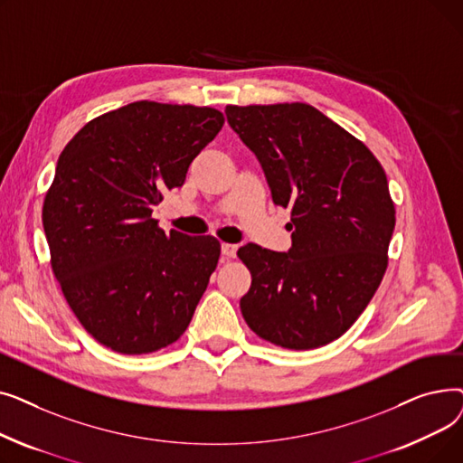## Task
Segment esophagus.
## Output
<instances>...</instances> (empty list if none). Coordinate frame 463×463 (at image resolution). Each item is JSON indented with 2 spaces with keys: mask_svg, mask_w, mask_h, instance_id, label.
Instances as JSON below:
<instances>
[{
  "mask_svg": "<svg viewBox=\"0 0 463 463\" xmlns=\"http://www.w3.org/2000/svg\"><path fill=\"white\" fill-rule=\"evenodd\" d=\"M236 251H238V246H234V244H222V253H223V257L234 259V257H236Z\"/></svg>",
  "mask_w": 463,
  "mask_h": 463,
  "instance_id": "esophagus-1",
  "label": "esophagus"
}]
</instances>
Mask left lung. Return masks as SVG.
<instances>
[{
	"mask_svg": "<svg viewBox=\"0 0 463 463\" xmlns=\"http://www.w3.org/2000/svg\"><path fill=\"white\" fill-rule=\"evenodd\" d=\"M225 114L259 159L274 204L290 208L293 231L287 253L238 250L251 272L241 315L274 345L323 347L353 326L384 276L396 225L384 170L311 105H229Z\"/></svg>",
	"mask_w": 463,
	"mask_h": 463,
	"instance_id": "8db88e82",
	"label": "left lung"
}]
</instances>
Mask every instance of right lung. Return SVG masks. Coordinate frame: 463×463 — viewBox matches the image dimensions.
<instances>
[{"instance_id": "add662e5", "label": "right lung", "mask_w": 463, "mask_h": 463, "mask_svg": "<svg viewBox=\"0 0 463 463\" xmlns=\"http://www.w3.org/2000/svg\"><path fill=\"white\" fill-rule=\"evenodd\" d=\"M223 124L210 107L135 101L88 121L60 154L43 227L63 297L101 345L146 354L189 326L222 246L165 234L152 212Z\"/></svg>"}]
</instances>
